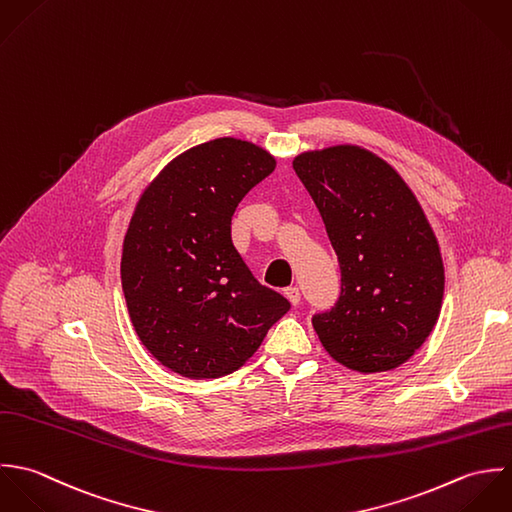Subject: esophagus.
<instances>
[{
  "instance_id": "34e87169",
  "label": "esophagus",
  "mask_w": 512,
  "mask_h": 512,
  "mask_svg": "<svg viewBox=\"0 0 512 512\" xmlns=\"http://www.w3.org/2000/svg\"><path fill=\"white\" fill-rule=\"evenodd\" d=\"M285 297L291 301L293 307H297V305L301 303V291H299V287H287V289H285Z\"/></svg>"
}]
</instances>
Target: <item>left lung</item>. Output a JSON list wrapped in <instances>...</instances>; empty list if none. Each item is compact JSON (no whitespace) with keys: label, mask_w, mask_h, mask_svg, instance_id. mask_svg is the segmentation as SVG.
I'll list each match as a JSON object with an SVG mask.
<instances>
[{"label":"left lung","mask_w":512,"mask_h":512,"mask_svg":"<svg viewBox=\"0 0 512 512\" xmlns=\"http://www.w3.org/2000/svg\"><path fill=\"white\" fill-rule=\"evenodd\" d=\"M293 168L320 211L342 275L336 305L312 316L322 346L356 372L398 368L431 334L445 287L421 205L386 160L360 146L303 152Z\"/></svg>","instance_id":"left-lung-1"}]
</instances>
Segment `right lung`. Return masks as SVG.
I'll return each instance as SVG.
<instances>
[{"label":"right lung","instance_id":"obj_1","mask_svg":"<svg viewBox=\"0 0 512 512\" xmlns=\"http://www.w3.org/2000/svg\"><path fill=\"white\" fill-rule=\"evenodd\" d=\"M277 162L261 146L215 138L176 156L128 223L120 279L140 342L172 372L241 368L291 303L261 285L231 241V217Z\"/></svg>","mask_w":512,"mask_h":512}]
</instances>
